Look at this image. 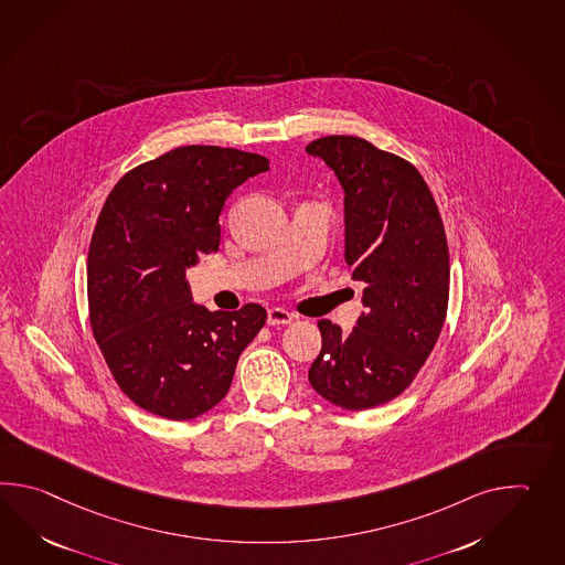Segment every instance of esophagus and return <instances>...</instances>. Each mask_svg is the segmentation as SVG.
Masks as SVG:
<instances>
[{
  "instance_id": "obj_1",
  "label": "esophagus",
  "mask_w": 565,
  "mask_h": 565,
  "mask_svg": "<svg viewBox=\"0 0 565 565\" xmlns=\"http://www.w3.org/2000/svg\"><path fill=\"white\" fill-rule=\"evenodd\" d=\"M294 320V316L284 310V308H271L267 310V324L269 327H281V324H289Z\"/></svg>"
}]
</instances>
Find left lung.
Listing matches in <instances>:
<instances>
[{"label":"left lung","mask_w":565,"mask_h":565,"mask_svg":"<svg viewBox=\"0 0 565 565\" xmlns=\"http://www.w3.org/2000/svg\"><path fill=\"white\" fill-rule=\"evenodd\" d=\"M306 151L344 190V259L366 308L351 334L320 320L322 351L308 379L351 412L395 399L438 342L450 294V253L438 206L415 166L366 139L328 136Z\"/></svg>","instance_id":"obj_1"}]
</instances>
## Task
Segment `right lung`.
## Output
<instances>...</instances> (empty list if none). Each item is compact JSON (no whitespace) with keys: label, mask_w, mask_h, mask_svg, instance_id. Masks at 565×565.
<instances>
[{"label":"right lung","mask_w":565,"mask_h":565,"mask_svg":"<svg viewBox=\"0 0 565 565\" xmlns=\"http://www.w3.org/2000/svg\"><path fill=\"white\" fill-rule=\"evenodd\" d=\"M267 170L259 153L182 146L109 192L88 247V316L119 390L141 409L174 422L206 414L264 328L259 303L196 306L186 269L218 249L228 194Z\"/></svg>","instance_id":"obj_1"}]
</instances>
